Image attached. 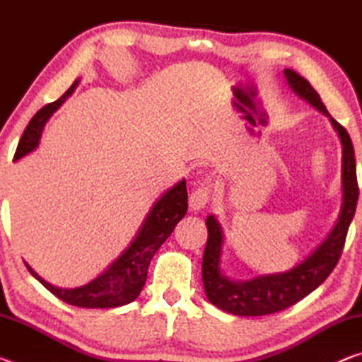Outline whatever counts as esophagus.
Masks as SVG:
<instances>
[{
	"instance_id": "esophagus-1",
	"label": "esophagus",
	"mask_w": 362,
	"mask_h": 362,
	"mask_svg": "<svg viewBox=\"0 0 362 362\" xmlns=\"http://www.w3.org/2000/svg\"><path fill=\"white\" fill-rule=\"evenodd\" d=\"M212 188L214 183L211 179H204L199 183L198 188H196L192 196H189V207H192V211H201L209 204Z\"/></svg>"
}]
</instances>
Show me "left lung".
Returning <instances> with one entry per match:
<instances>
[{"label": "left lung", "instance_id": "left-lung-1", "mask_svg": "<svg viewBox=\"0 0 362 362\" xmlns=\"http://www.w3.org/2000/svg\"><path fill=\"white\" fill-rule=\"evenodd\" d=\"M287 84L298 97L320 110L332 122L341 142V209L332 231L303 262L289 272L262 274L249 281H231L220 272L223 231L217 218H206L207 243L203 255V284L212 305L238 316H263L278 313L296 305L313 292L332 273L345 246L348 226L354 217L358 204L356 161L351 139L345 127L329 115L320 94L303 76L291 69L284 70Z\"/></svg>", "mask_w": 362, "mask_h": 362}]
</instances>
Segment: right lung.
<instances>
[{
    "mask_svg": "<svg viewBox=\"0 0 362 362\" xmlns=\"http://www.w3.org/2000/svg\"><path fill=\"white\" fill-rule=\"evenodd\" d=\"M78 83L79 81L76 79L59 100L47 103L46 107H42L33 116L32 121L28 122L25 132H23L19 146H17L14 161L28 155L30 151H33L38 146L46 121L62 105L66 97L73 94ZM187 182L180 180L153 204L151 211L146 214L144 223L140 226L136 238L129 244V247L105 272L88 284L75 287V289H62V287L49 284L38 273H35V269L28 263H25V265L28 272L49 292H52L57 298L64 300L69 305L81 306V308H116V306L131 303L139 297L140 291L145 286L146 272H148V265L153 255L156 254L161 244L174 231L175 225L187 214Z\"/></svg>",
    "mask_w": 362,
    "mask_h": 362,
    "instance_id": "add662e5",
    "label": "right lung"
}]
</instances>
